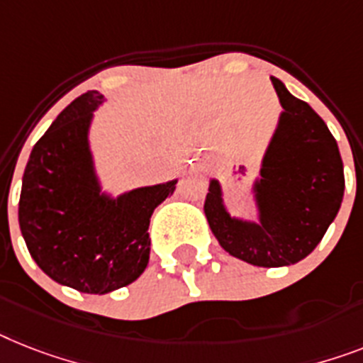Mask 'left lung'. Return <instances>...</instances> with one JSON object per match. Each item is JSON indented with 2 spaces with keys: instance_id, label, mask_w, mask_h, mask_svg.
I'll return each mask as SVG.
<instances>
[{
  "instance_id": "obj_1",
  "label": "left lung",
  "mask_w": 363,
  "mask_h": 363,
  "mask_svg": "<svg viewBox=\"0 0 363 363\" xmlns=\"http://www.w3.org/2000/svg\"><path fill=\"white\" fill-rule=\"evenodd\" d=\"M271 81L282 113L250 189L256 220L230 213L217 178L203 203L218 245L256 267H286L313 252L345 191L340 148L325 121L282 81Z\"/></svg>"
}]
</instances>
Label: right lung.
Instances as JSON below:
<instances>
[{
    "mask_svg": "<svg viewBox=\"0 0 363 363\" xmlns=\"http://www.w3.org/2000/svg\"><path fill=\"white\" fill-rule=\"evenodd\" d=\"M89 91L72 101L33 146L22 178L18 223L38 267L61 286L106 295L135 282L150 259V217L178 179L113 194L104 191L91 150Z\"/></svg>",
    "mask_w": 363,
    "mask_h": 363,
    "instance_id": "add662e5",
    "label": "right lung"
}]
</instances>
